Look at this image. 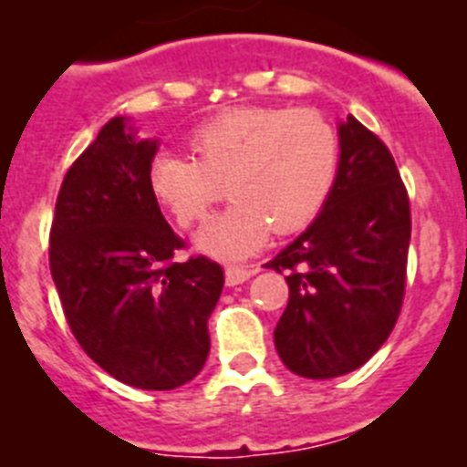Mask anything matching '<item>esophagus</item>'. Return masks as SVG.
I'll list each match as a JSON object with an SVG mask.
<instances>
[{"label": "esophagus", "instance_id": "obj_1", "mask_svg": "<svg viewBox=\"0 0 467 467\" xmlns=\"http://www.w3.org/2000/svg\"><path fill=\"white\" fill-rule=\"evenodd\" d=\"M256 271H259L256 266H236V264H234V266H226V285H243V282L250 280Z\"/></svg>", "mask_w": 467, "mask_h": 467}]
</instances>
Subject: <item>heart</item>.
I'll list each match as a JSON object with an SVG mask.
<instances>
[{"mask_svg":"<svg viewBox=\"0 0 467 467\" xmlns=\"http://www.w3.org/2000/svg\"><path fill=\"white\" fill-rule=\"evenodd\" d=\"M192 160L160 155L150 192L175 224H201L226 196L234 203L201 231L199 245L220 259H243L268 234L301 231L322 213L340 169V134L312 109L243 106L190 134Z\"/></svg>","mask_w":467,"mask_h":467,"instance_id":"heart-1","label":"heart"}]
</instances>
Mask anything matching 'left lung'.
I'll return each instance as SVG.
<instances>
[{
	"label": "left lung",
	"instance_id": "1",
	"mask_svg": "<svg viewBox=\"0 0 467 467\" xmlns=\"http://www.w3.org/2000/svg\"><path fill=\"white\" fill-rule=\"evenodd\" d=\"M410 234V196L393 155L349 115L322 213L266 264L289 285L275 349L292 373L340 378L382 348L403 307Z\"/></svg>",
	"mask_w": 467,
	"mask_h": 467
}]
</instances>
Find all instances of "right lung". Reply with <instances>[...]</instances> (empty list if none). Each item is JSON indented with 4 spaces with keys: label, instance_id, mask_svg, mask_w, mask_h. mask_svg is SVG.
<instances>
[{
    "label": "right lung",
    "instance_id": "obj_1",
    "mask_svg": "<svg viewBox=\"0 0 467 467\" xmlns=\"http://www.w3.org/2000/svg\"><path fill=\"white\" fill-rule=\"evenodd\" d=\"M157 140L113 118L68 166L50 224V273L64 317L97 366L130 387L169 391L201 373L224 271L175 262L185 241L150 192Z\"/></svg>",
    "mask_w": 467,
    "mask_h": 467
}]
</instances>
